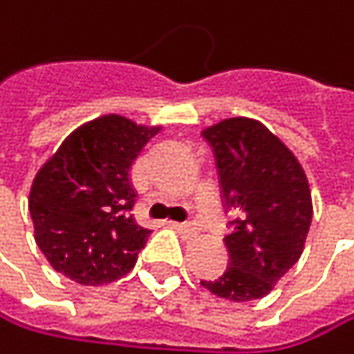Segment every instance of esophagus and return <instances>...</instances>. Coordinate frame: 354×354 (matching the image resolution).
I'll use <instances>...</instances> for the list:
<instances>
[{
    "instance_id": "34e87169",
    "label": "esophagus",
    "mask_w": 354,
    "mask_h": 354,
    "mask_svg": "<svg viewBox=\"0 0 354 354\" xmlns=\"http://www.w3.org/2000/svg\"><path fill=\"white\" fill-rule=\"evenodd\" d=\"M174 228L178 230V232H180V234H183V236H185L187 241L195 239V236H197V232H199V230H197V228H195L193 224H174Z\"/></svg>"
}]
</instances>
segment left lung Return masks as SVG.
Listing matches in <instances>:
<instances>
[{"instance_id": "left-lung-1", "label": "left lung", "mask_w": 354, "mask_h": 354, "mask_svg": "<svg viewBox=\"0 0 354 354\" xmlns=\"http://www.w3.org/2000/svg\"><path fill=\"white\" fill-rule=\"evenodd\" d=\"M203 136L216 155L224 203L236 220L224 239L228 270L201 286L234 303L263 299L305 249L313 218L307 174L297 155L253 118H226Z\"/></svg>"}]
</instances>
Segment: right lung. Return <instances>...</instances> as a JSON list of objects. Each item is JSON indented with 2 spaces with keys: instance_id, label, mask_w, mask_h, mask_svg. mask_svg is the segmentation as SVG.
Listing matches in <instances>:
<instances>
[{
  "instance_id": "1",
  "label": "right lung",
  "mask_w": 354,
  "mask_h": 354,
  "mask_svg": "<svg viewBox=\"0 0 354 354\" xmlns=\"http://www.w3.org/2000/svg\"><path fill=\"white\" fill-rule=\"evenodd\" d=\"M161 126L107 113L84 122L37 171L28 212L35 241L66 278L99 286L128 274L151 230L130 214V169Z\"/></svg>"
}]
</instances>
